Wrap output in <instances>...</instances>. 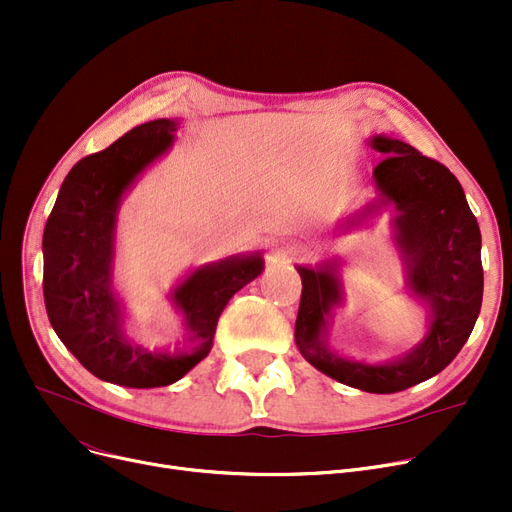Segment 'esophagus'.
Segmentation results:
<instances>
[{
  "instance_id": "esophagus-1",
  "label": "esophagus",
  "mask_w": 512,
  "mask_h": 512,
  "mask_svg": "<svg viewBox=\"0 0 512 512\" xmlns=\"http://www.w3.org/2000/svg\"><path fill=\"white\" fill-rule=\"evenodd\" d=\"M282 253H284V255H290V253H292V249H288V247H286V249H282Z\"/></svg>"
}]
</instances>
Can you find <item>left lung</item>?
I'll return each mask as SVG.
<instances>
[{
  "mask_svg": "<svg viewBox=\"0 0 512 512\" xmlns=\"http://www.w3.org/2000/svg\"><path fill=\"white\" fill-rule=\"evenodd\" d=\"M371 145L384 153L373 170L375 184L398 209V242L409 263V284L432 311L421 344L388 365H363L332 355L321 330L342 290L328 261L319 270L297 267L303 292L294 342L301 355L328 378L373 394H392L440 373L473 332L483 297L481 234L461 182L415 147L386 137Z\"/></svg>",
  "mask_w": 512,
  "mask_h": 512,
  "instance_id": "8db88e82",
  "label": "left lung"
}]
</instances>
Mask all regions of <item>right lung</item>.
I'll return each instance as SVG.
<instances>
[{
    "instance_id": "1",
    "label": "right lung",
    "mask_w": 512,
    "mask_h": 512,
    "mask_svg": "<svg viewBox=\"0 0 512 512\" xmlns=\"http://www.w3.org/2000/svg\"><path fill=\"white\" fill-rule=\"evenodd\" d=\"M174 130L172 120L145 122L80 159L43 232V297L53 330L87 371L126 388L174 384L205 359L226 303L263 270L261 257L226 259L201 267L174 292L195 342L191 353H151L124 336L110 288L116 209L130 182L172 145Z\"/></svg>"
}]
</instances>
